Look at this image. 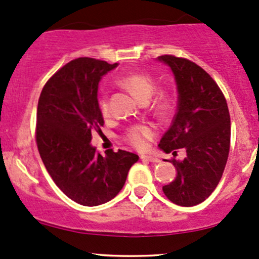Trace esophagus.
<instances>
[{"mask_svg": "<svg viewBox=\"0 0 259 259\" xmlns=\"http://www.w3.org/2000/svg\"><path fill=\"white\" fill-rule=\"evenodd\" d=\"M141 159L142 160H147V162H152V163H158L159 162V159L155 157H152V155H141Z\"/></svg>", "mask_w": 259, "mask_h": 259, "instance_id": "34e87169", "label": "esophagus"}]
</instances>
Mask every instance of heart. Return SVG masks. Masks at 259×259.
Masks as SVG:
<instances>
[{
  "label": "heart",
  "mask_w": 259,
  "mask_h": 259,
  "mask_svg": "<svg viewBox=\"0 0 259 259\" xmlns=\"http://www.w3.org/2000/svg\"><path fill=\"white\" fill-rule=\"evenodd\" d=\"M119 84L128 89L137 99L146 100L149 99L154 90V80L149 74L146 73H130L123 75L119 79ZM99 107L101 111L102 116L107 117L110 115V105H108V99L106 94H102L99 99ZM171 107V100L166 95H160L155 101V108L160 115L168 112ZM154 136V130L151 126L144 123L133 124L124 131L123 138L124 141L128 142L131 146L135 148L142 149L146 147L147 141L151 140Z\"/></svg>",
  "instance_id": "1"
}]
</instances>
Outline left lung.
Returning <instances> with one entry per match:
<instances>
[{"label": "left lung", "mask_w": 259, "mask_h": 259, "mask_svg": "<svg viewBox=\"0 0 259 259\" xmlns=\"http://www.w3.org/2000/svg\"><path fill=\"white\" fill-rule=\"evenodd\" d=\"M158 59L170 66L179 94L173 123L159 147L173 154L179 148L186 151L183 162L171 159L177 178L163 186V193L174 204L194 206L211 195L226 166L231 140L229 107L221 89L201 66L168 54Z\"/></svg>", "instance_id": "8db88e82"}]
</instances>
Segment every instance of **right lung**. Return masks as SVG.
<instances>
[{"label":"right lung","instance_id":"obj_1","mask_svg":"<svg viewBox=\"0 0 259 259\" xmlns=\"http://www.w3.org/2000/svg\"><path fill=\"white\" fill-rule=\"evenodd\" d=\"M117 63L77 58L60 68L41 90L37 108L35 141L53 182L69 199L97 206L123 188L135 153L91 147V132H101L104 118L97 101L99 81Z\"/></svg>","mask_w":259,"mask_h":259}]
</instances>
